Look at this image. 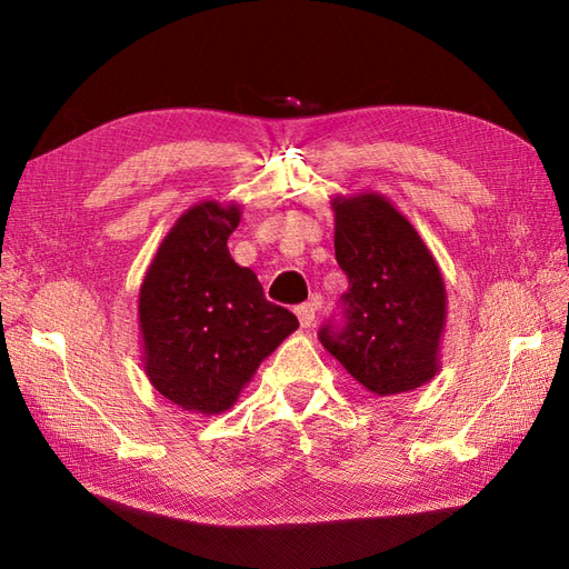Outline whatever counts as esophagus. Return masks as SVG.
Masks as SVG:
<instances>
[{"instance_id": "obj_1", "label": "esophagus", "mask_w": 569, "mask_h": 569, "mask_svg": "<svg viewBox=\"0 0 569 569\" xmlns=\"http://www.w3.org/2000/svg\"><path fill=\"white\" fill-rule=\"evenodd\" d=\"M297 316L301 327H311L316 320V303H301L297 306Z\"/></svg>"}]
</instances>
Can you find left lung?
Here are the masks:
<instances>
[{"instance_id": "8db88e82", "label": "left lung", "mask_w": 569, "mask_h": 569, "mask_svg": "<svg viewBox=\"0 0 569 569\" xmlns=\"http://www.w3.org/2000/svg\"><path fill=\"white\" fill-rule=\"evenodd\" d=\"M332 211L349 289L339 299L343 325H322V347L377 396L427 385L439 372L446 327V287L432 251L382 194L335 197Z\"/></svg>"}]
</instances>
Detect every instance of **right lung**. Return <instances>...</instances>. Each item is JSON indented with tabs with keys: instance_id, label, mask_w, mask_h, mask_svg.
I'll return each mask as SVG.
<instances>
[{
	"instance_id": "1",
	"label": "right lung",
	"mask_w": 569,
	"mask_h": 569,
	"mask_svg": "<svg viewBox=\"0 0 569 569\" xmlns=\"http://www.w3.org/2000/svg\"><path fill=\"white\" fill-rule=\"evenodd\" d=\"M239 203L187 209L153 256L140 287L142 363L149 382L182 410L232 408L258 366L297 330L287 308L266 299L256 272L237 266L228 237Z\"/></svg>"
}]
</instances>
